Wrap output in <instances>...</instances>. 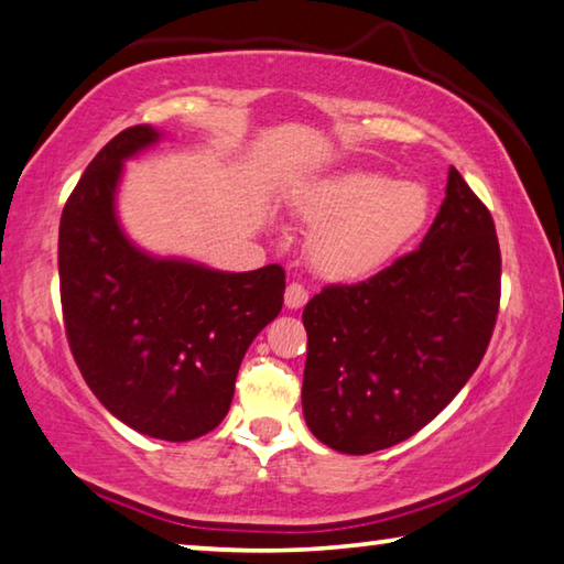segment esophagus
Wrapping results in <instances>:
<instances>
[{
    "label": "esophagus",
    "mask_w": 564,
    "mask_h": 564,
    "mask_svg": "<svg viewBox=\"0 0 564 564\" xmlns=\"http://www.w3.org/2000/svg\"><path fill=\"white\" fill-rule=\"evenodd\" d=\"M307 300H310V292L300 282H290L288 290H284V304H288L290 310L304 307V304H307Z\"/></svg>",
    "instance_id": "esophagus-1"
}]
</instances>
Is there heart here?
<instances>
[{"label":"heart","mask_w":564,"mask_h":564,"mask_svg":"<svg viewBox=\"0 0 564 564\" xmlns=\"http://www.w3.org/2000/svg\"><path fill=\"white\" fill-rule=\"evenodd\" d=\"M294 212L317 227L307 242L315 270L327 280L352 282L380 272L422 237L432 195L422 182L349 170L310 182Z\"/></svg>","instance_id":"b5f03b06"}]
</instances>
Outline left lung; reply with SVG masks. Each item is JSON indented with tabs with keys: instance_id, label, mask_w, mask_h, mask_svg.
I'll use <instances>...</instances> for the list:
<instances>
[{
	"instance_id": "obj_1",
	"label": "left lung",
	"mask_w": 564,
	"mask_h": 564,
	"mask_svg": "<svg viewBox=\"0 0 564 564\" xmlns=\"http://www.w3.org/2000/svg\"><path fill=\"white\" fill-rule=\"evenodd\" d=\"M502 257L490 209L455 167L422 245L355 284H327L302 312V410L345 455L412 437L482 362L500 312Z\"/></svg>"
}]
</instances>
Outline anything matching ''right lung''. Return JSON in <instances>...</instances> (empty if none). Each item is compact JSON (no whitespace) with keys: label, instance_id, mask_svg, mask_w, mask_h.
Masks as SVG:
<instances>
[{"label":"right lung","instance_id":"add662e5","mask_svg":"<svg viewBox=\"0 0 564 564\" xmlns=\"http://www.w3.org/2000/svg\"><path fill=\"white\" fill-rule=\"evenodd\" d=\"M134 124L101 147L59 221V297L67 343L97 400L129 427L167 442L225 420L252 339L280 315L284 270L215 272L152 260L115 219L122 162L156 140Z\"/></svg>","mask_w":564,"mask_h":564}]
</instances>
